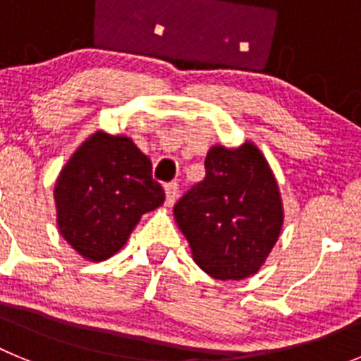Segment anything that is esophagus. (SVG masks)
<instances>
[{
  "label": "esophagus",
  "instance_id": "esophagus-1",
  "mask_svg": "<svg viewBox=\"0 0 361 361\" xmlns=\"http://www.w3.org/2000/svg\"><path fill=\"white\" fill-rule=\"evenodd\" d=\"M164 191H166V206H173V202L177 200V195H178L177 183H168L164 186Z\"/></svg>",
  "mask_w": 361,
  "mask_h": 361
}]
</instances>
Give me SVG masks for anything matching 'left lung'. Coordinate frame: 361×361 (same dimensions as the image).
<instances>
[{
	"label": "left lung",
	"instance_id": "8db88e82",
	"mask_svg": "<svg viewBox=\"0 0 361 361\" xmlns=\"http://www.w3.org/2000/svg\"><path fill=\"white\" fill-rule=\"evenodd\" d=\"M206 177L175 204L173 215L197 266L216 280L255 275L283 224L279 184L253 142L213 146Z\"/></svg>",
	"mask_w": 361,
	"mask_h": 361
}]
</instances>
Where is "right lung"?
<instances>
[{
  "mask_svg": "<svg viewBox=\"0 0 361 361\" xmlns=\"http://www.w3.org/2000/svg\"><path fill=\"white\" fill-rule=\"evenodd\" d=\"M54 199L63 238L101 262L126 244L141 215L164 202V190L132 139L97 132L65 164Z\"/></svg>",
  "mask_w": 361,
  "mask_h": 361,
  "instance_id": "obj_1",
  "label": "right lung"
}]
</instances>
